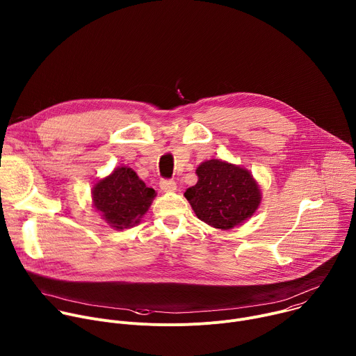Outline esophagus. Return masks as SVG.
<instances>
[{
  "mask_svg": "<svg viewBox=\"0 0 356 356\" xmlns=\"http://www.w3.org/2000/svg\"><path fill=\"white\" fill-rule=\"evenodd\" d=\"M161 188L163 191H175L176 190V183L175 180H169V179H162L161 183H159Z\"/></svg>",
  "mask_w": 356,
  "mask_h": 356,
  "instance_id": "esophagus-1",
  "label": "esophagus"
}]
</instances>
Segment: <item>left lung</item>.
<instances>
[{"instance_id":"8db88e82","label":"left lung","mask_w":356,"mask_h":356,"mask_svg":"<svg viewBox=\"0 0 356 356\" xmlns=\"http://www.w3.org/2000/svg\"><path fill=\"white\" fill-rule=\"evenodd\" d=\"M198 181L186 190L195 216L218 229H231L250 218L261 204V188L250 172L220 161L202 162Z\"/></svg>"}]
</instances>
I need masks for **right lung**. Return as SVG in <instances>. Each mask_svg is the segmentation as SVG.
Listing matches in <instances>:
<instances>
[{
    "instance_id": "obj_1",
    "label": "right lung",
    "mask_w": 356,
    "mask_h": 356,
    "mask_svg": "<svg viewBox=\"0 0 356 356\" xmlns=\"http://www.w3.org/2000/svg\"><path fill=\"white\" fill-rule=\"evenodd\" d=\"M92 206L113 228L134 227L149 210L156 193L127 166L117 168L92 187Z\"/></svg>"
}]
</instances>
